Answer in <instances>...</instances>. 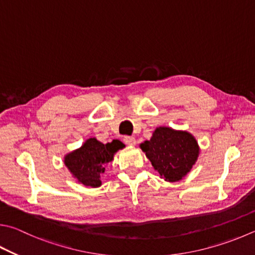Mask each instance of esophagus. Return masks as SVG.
I'll return each mask as SVG.
<instances>
[{
	"instance_id": "34e87169",
	"label": "esophagus",
	"mask_w": 255,
	"mask_h": 255,
	"mask_svg": "<svg viewBox=\"0 0 255 255\" xmlns=\"http://www.w3.org/2000/svg\"><path fill=\"white\" fill-rule=\"evenodd\" d=\"M124 142L126 143V145H130L133 146L136 143V139L131 136H125L124 137Z\"/></svg>"
}]
</instances>
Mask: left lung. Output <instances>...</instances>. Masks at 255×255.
<instances>
[{
    "instance_id": "8db88e82",
    "label": "left lung",
    "mask_w": 255,
    "mask_h": 255,
    "mask_svg": "<svg viewBox=\"0 0 255 255\" xmlns=\"http://www.w3.org/2000/svg\"><path fill=\"white\" fill-rule=\"evenodd\" d=\"M140 148L160 177L168 182L182 179L200 154V147L191 133L169 127L157 128L150 140L140 143Z\"/></svg>"
}]
</instances>
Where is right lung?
Segmentation results:
<instances>
[{
	"mask_svg": "<svg viewBox=\"0 0 255 255\" xmlns=\"http://www.w3.org/2000/svg\"><path fill=\"white\" fill-rule=\"evenodd\" d=\"M124 147L117 139L103 143L96 138H89L79 149L64 157V164L78 182L86 186L99 187L106 165L114 159L115 152Z\"/></svg>",
	"mask_w": 255,
	"mask_h": 255,
	"instance_id": "obj_1",
	"label": "right lung"
}]
</instances>
